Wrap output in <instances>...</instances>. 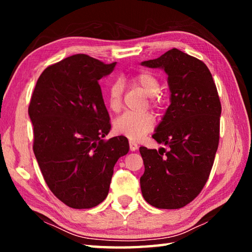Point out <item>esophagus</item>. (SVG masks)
Instances as JSON below:
<instances>
[{
  "label": "esophagus",
  "mask_w": 252,
  "mask_h": 252,
  "mask_svg": "<svg viewBox=\"0 0 252 252\" xmlns=\"http://www.w3.org/2000/svg\"><path fill=\"white\" fill-rule=\"evenodd\" d=\"M129 144H130V151H131V152H135V151H137V149H138V146H137V144H136V143L130 141V142H129Z\"/></svg>",
  "instance_id": "34e87169"
}]
</instances>
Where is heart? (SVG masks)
Returning <instances> with one entry per match:
<instances>
[{
  "instance_id": "b5f03b06",
  "label": "heart",
  "mask_w": 252,
  "mask_h": 252,
  "mask_svg": "<svg viewBox=\"0 0 252 252\" xmlns=\"http://www.w3.org/2000/svg\"><path fill=\"white\" fill-rule=\"evenodd\" d=\"M133 81L140 87L143 92L149 96L151 105L153 107H158L161 105V82L156 74L151 71H142L137 73L133 78ZM122 95H123V83L120 80L112 82L107 93V104L112 111L120 110L122 106ZM155 117L146 112L143 115L132 114V112H125L121 116L116 118L114 121V131L119 135H123L132 141H137L144 135L151 132L155 126Z\"/></svg>"
}]
</instances>
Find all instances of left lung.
I'll return each mask as SVG.
<instances>
[{
	"label": "left lung",
	"mask_w": 252,
	"mask_h": 252,
	"mask_svg": "<svg viewBox=\"0 0 252 252\" xmlns=\"http://www.w3.org/2000/svg\"><path fill=\"white\" fill-rule=\"evenodd\" d=\"M142 66L163 69L171 92L153 135L169 149L140 147L142 194L154 207L179 209L199 195L210 175L220 138V98L205 63L178 49Z\"/></svg>",
	"instance_id": "8db88e82"
}]
</instances>
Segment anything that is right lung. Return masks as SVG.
<instances>
[{"mask_svg": "<svg viewBox=\"0 0 252 252\" xmlns=\"http://www.w3.org/2000/svg\"><path fill=\"white\" fill-rule=\"evenodd\" d=\"M115 66L72 55L47 67L31 96L36 161L53 194L70 208L99 205L116 162L129 152L125 136L103 140L111 126L98 80Z\"/></svg>", "mask_w": 252, "mask_h": 252, "instance_id": "right-lung-1", "label": "right lung"}]
</instances>
